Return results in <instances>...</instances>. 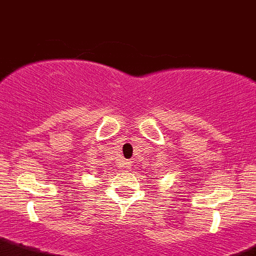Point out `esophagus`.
Wrapping results in <instances>:
<instances>
[{
  "instance_id": "esophagus-1",
  "label": "esophagus",
  "mask_w": 256,
  "mask_h": 256,
  "mask_svg": "<svg viewBox=\"0 0 256 256\" xmlns=\"http://www.w3.org/2000/svg\"><path fill=\"white\" fill-rule=\"evenodd\" d=\"M124 166H125L126 170H128V171H130V170H131V166H132V164H131L130 160H126V162L124 163Z\"/></svg>"
}]
</instances>
